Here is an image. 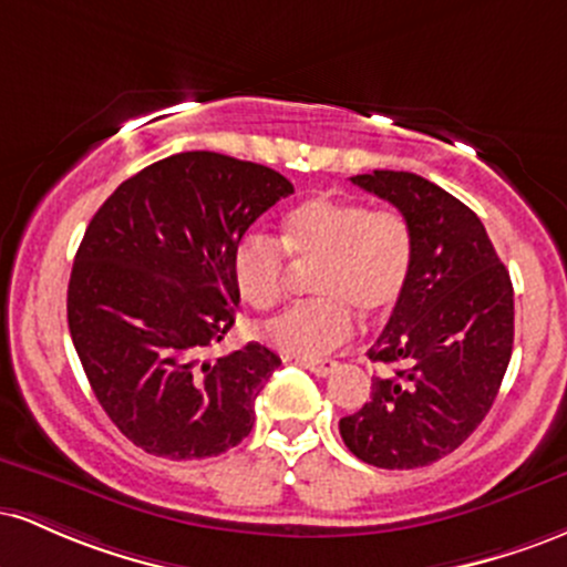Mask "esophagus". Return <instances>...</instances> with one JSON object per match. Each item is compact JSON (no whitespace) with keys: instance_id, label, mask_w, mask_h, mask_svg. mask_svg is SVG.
Wrapping results in <instances>:
<instances>
[{"instance_id":"esophagus-1","label":"esophagus","mask_w":567,"mask_h":567,"mask_svg":"<svg viewBox=\"0 0 567 567\" xmlns=\"http://www.w3.org/2000/svg\"><path fill=\"white\" fill-rule=\"evenodd\" d=\"M298 365L301 368H306V370H311V373L315 375H330V373H336L338 370V362L336 360H309V357H301V360H298Z\"/></svg>"}]
</instances>
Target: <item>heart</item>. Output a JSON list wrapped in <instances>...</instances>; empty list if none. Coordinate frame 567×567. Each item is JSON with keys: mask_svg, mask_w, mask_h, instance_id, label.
<instances>
[{"mask_svg": "<svg viewBox=\"0 0 567 567\" xmlns=\"http://www.w3.org/2000/svg\"><path fill=\"white\" fill-rule=\"evenodd\" d=\"M313 266L315 301L290 306L261 324V338L292 357H320L354 333V311L368 320L386 317L405 296L413 271V229L392 207L370 210L365 202L309 197L279 226L275 243L247 234L231 252L239 298L266 311L288 285V261Z\"/></svg>", "mask_w": 567, "mask_h": 567, "instance_id": "1", "label": "heart"}]
</instances>
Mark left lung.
Returning a JSON list of instances; mask_svg holds the SVG:
<instances>
[{"mask_svg": "<svg viewBox=\"0 0 567 567\" xmlns=\"http://www.w3.org/2000/svg\"><path fill=\"white\" fill-rule=\"evenodd\" d=\"M351 184L392 202L413 229V271L368 357L394 365L341 419V437L379 470H419L453 453L496 400L514 343V290L483 220L415 173Z\"/></svg>", "mask_w": 567, "mask_h": 567, "instance_id": "obj_1", "label": "left lung"}]
</instances>
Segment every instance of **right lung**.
<instances>
[{"mask_svg":"<svg viewBox=\"0 0 567 567\" xmlns=\"http://www.w3.org/2000/svg\"><path fill=\"white\" fill-rule=\"evenodd\" d=\"M292 194L271 167L181 152L143 167L97 207L69 279V330L90 386L133 445L173 461L239 445L279 357L261 343L207 349L231 330V252Z\"/></svg>","mask_w":567,"mask_h":567,"instance_id":"add662e5","label":"right lung"}]
</instances>
